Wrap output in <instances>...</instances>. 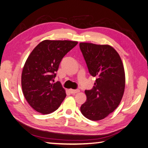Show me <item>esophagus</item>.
Listing matches in <instances>:
<instances>
[{"instance_id": "esophagus-1", "label": "esophagus", "mask_w": 148, "mask_h": 148, "mask_svg": "<svg viewBox=\"0 0 148 148\" xmlns=\"http://www.w3.org/2000/svg\"><path fill=\"white\" fill-rule=\"evenodd\" d=\"M70 93L72 94H76L80 92L79 89H70Z\"/></svg>"}]
</instances>
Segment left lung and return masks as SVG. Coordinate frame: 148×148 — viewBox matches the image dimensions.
Returning <instances> with one entry per match:
<instances>
[{"instance_id": "obj_1", "label": "left lung", "mask_w": 148, "mask_h": 148, "mask_svg": "<svg viewBox=\"0 0 148 148\" xmlns=\"http://www.w3.org/2000/svg\"><path fill=\"white\" fill-rule=\"evenodd\" d=\"M79 45L89 73L97 78L93 88L85 90L87 100L80 111L88 119L100 120L112 113L122 99L125 85L123 65L119 53L109 45Z\"/></svg>"}]
</instances>
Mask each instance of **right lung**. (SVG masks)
<instances>
[{"label":"right lung","instance_id":"1","mask_svg":"<svg viewBox=\"0 0 148 148\" xmlns=\"http://www.w3.org/2000/svg\"><path fill=\"white\" fill-rule=\"evenodd\" d=\"M70 40H45L29 55L21 75V87L26 100L42 114L54 112L66 96L60 82L52 83L62 59L76 46Z\"/></svg>","mask_w":148,"mask_h":148}]
</instances>
